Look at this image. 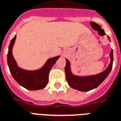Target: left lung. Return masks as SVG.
<instances>
[{"label": "left lung", "instance_id": "left-lung-1", "mask_svg": "<svg viewBox=\"0 0 121 121\" xmlns=\"http://www.w3.org/2000/svg\"><path fill=\"white\" fill-rule=\"evenodd\" d=\"M108 38L110 41L109 37L108 36ZM109 56H110V62L108 68L104 71L96 75L85 76L74 75L71 70V65L70 61L68 59H66V65L65 66V70L66 73V78L69 86L72 89L83 92L89 91L91 90L96 89L104 81V79L108 77L112 69L113 62V49L111 50Z\"/></svg>", "mask_w": 121, "mask_h": 121}]
</instances>
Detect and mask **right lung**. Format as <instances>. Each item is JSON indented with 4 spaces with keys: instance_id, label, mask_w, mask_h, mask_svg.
<instances>
[{
    "instance_id": "1",
    "label": "right lung",
    "mask_w": 121,
    "mask_h": 121,
    "mask_svg": "<svg viewBox=\"0 0 121 121\" xmlns=\"http://www.w3.org/2000/svg\"><path fill=\"white\" fill-rule=\"evenodd\" d=\"M16 35L11 40L8 47L7 62L10 73L15 81L21 86L30 91L44 89L48 83L49 73L60 56L48 59L44 65L40 69L27 70L19 67L12 54V49L15 43Z\"/></svg>"
}]
</instances>
